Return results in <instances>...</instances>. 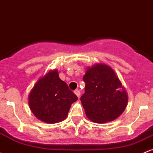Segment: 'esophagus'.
<instances>
[{
  "label": "esophagus",
  "instance_id": "obj_1",
  "mask_svg": "<svg viewBox=\"0 0 153 153\" xmlns=\"http://www.w3.org/2000/svg\"><path fill=\"white\" fill-rule=\"evenodd\" d=\"M74 93H75V94L77 96V97L79 98L80 97V91L79 90H75L74 91Z\"/></svg>",
  "mask_w": 153,
  "mask_h": 153
}]
</instances>
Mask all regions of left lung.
Segmentation results:
<instances>
[{
	"mask_svg": "<svg viewBox=\"0 0 153 153\" xmlns=\"http://www.w3.org/2000/svg\"><path fill=\"white\" fill-rule=\"evenodd\" d=\"M83 80L85 93L80 102L90 120L105 123L123 113L128 104V94L112 68L95 64L87 68Z\"/></svg>",
	"mask_w": 153,
	"mask_h": 153,
	"instance_id": "8db88e82",
	"label": "left lung"
}]
</instances>
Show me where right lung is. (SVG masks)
Segmentation results:
<instances>
[{
    "label": "right lung",
    "instance_id": "obj_1",
    "mask_svg": "<svg viewBox=\"0 0 153 153\" xmlns=\"http://www.w3.org/2000/svg\"><path fill=\"white\" fill-rule=\"evenodd\" d=\"M77 100V96L59 78L56 69L41 77L28 95L30 110L38 120L46 123L65 120L71 105Z\"/></svg>",
    "mask_w": 153,
    "mask_h": 153
}]
</instances>
